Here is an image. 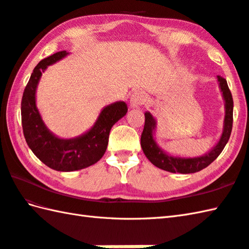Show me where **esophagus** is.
Instances as JSON below:
<instances>
[{"label":"esophagus","mask_w":249,"mask_h":249,"mask_svg":"<svg viewBox=\"0 0 249 249\" xmlns=\"http://www.w3.org/2000/svg\"><path fill=\"white\" fill-rule=\"evenodd\" d=\"M146 102V95L145 93L141 91H136L130 96V105L131 107H140L141 105H143Z\"/></svg>","instance_id":"obj_1"}]
</instances>
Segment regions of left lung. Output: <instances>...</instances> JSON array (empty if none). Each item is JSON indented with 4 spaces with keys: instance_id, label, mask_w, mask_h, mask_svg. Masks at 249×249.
I'll use <instances>...</instances> for the list:
<instances>
[{
    "instance_id": "1",
    "label": "left lung",
    "mask_w": 249,
    "mask_h": 249,
    "mask_svg": "<svg viewBox=\"0 0 249 249\" xmlns=\"http://www.w3.org/2000/svg\"><path fill=\"white\" fill-rule=\"evenodd\" d=\"M217 80L219 82V87L221 92H223V96L226 103L224 131L218 143L204 156L195 158H181L168 155L166 153H163L156 144L154 137H153L154 129L156 127V122L150 112H145L144 128L141 134V147L146 158L153 165L162 169V170L173 173H195L208 167L223 152L224 147L230 138L232 130V123H233V99H232V95L226 79L221 76H217Z\"/></svg>"
}]
</instances>
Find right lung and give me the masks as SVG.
Masks as SVG:
<instances>
[{
    "label": "right lung",
    "instance_id": "obj_1",
    "mask_svg": "<svg viewBox=\"0 0 249 249\" xmlns=\"http://www.w3.org/2000/svg\"><path fill=\"white\" fill-rule=\"evenodd\" d=\"M67 55L60 51L41 60L32 72L21 100V123L26 143L39 160L56 171H75L97 162L107 150L110 129L127 112L124 102L111 104L100 112L87 134L73 139H60L50 133L36 108L37 84L47 66Z\"/></svg>",
    "mask_w": 249,
    "mask_h": 249
}]
</instances>
